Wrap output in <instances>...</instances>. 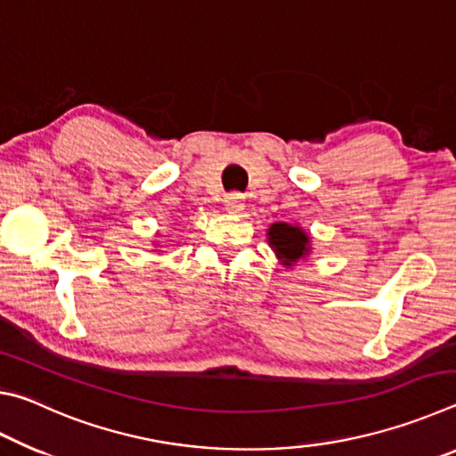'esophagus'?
<instances>
[{
    "instance_id": "esophagus-1",
    "label": "esophagus",
    "mask_w": 456,
    "mask_h": 456,
    "mask_svg": "<svg viewBox=\"0 0 456 456\" xmlns=\"http://www.w3.org/2000/svg\"><path fill=\"white\" fill-rule=\"evenodd\" d=\"M245 209V203H243V195H239V192H231V195L225 197V211L231 215H237Z\"/></svg>"
}]
</instances>
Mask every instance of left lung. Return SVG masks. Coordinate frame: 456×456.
Instances as JSON below:
<instances>
[{
	"instance_id": "8db88e82",
	"label": "left lung",
	"mask_w": 456,
	"mask_h": 456,
	"mask_svg": "<svg viewBox=\"0 0 456 456\" xmlns=\"http://www.w3.org/2000/svg\"><path fill=\"white\" fill-rule=\"evenodd\" d=\"M267 243L280 264L289 269L312 253V237L297 223H272L267 229Z\"/></svg>"
}]
</instances>
